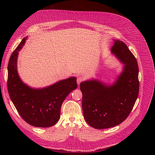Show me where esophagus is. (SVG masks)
I'll list each match as a JSON object with an SVG mask.
<instances>
[{
    "label": "esophagus",
    "instance_id": "34e87169",
    "mask_svg": "<svg viewBox=\"0 0 155 155\" xmlns=\"http://www.w3.org/2000/svg\"><path fill=\"white\" fill-rule=\"evenodd\" d=\"M84 80V78L82 77H78L77 78V84H80L82 81H83Z\"/></svg>",
    "mask_w": 155,
    "mask_h": 155
}]
</instances>
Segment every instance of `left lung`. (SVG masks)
I'll use <instances>...</instances> for the list:
<instances>
[{
    "label": "left lung",
    "mask_w": 155,
    "mask_h": 155,
    "mask_svg": "<svg viewBox=\"0 0 155 155\" xmlns=\"http://www.w3.org/2000/svg\"><path fill=\"white\" fill-rule=\"evenodd\" d=\"M112 51L124 64L116 82L110 86L94 80L80 83L83 116L87 123L95 129L110 128L124 121L139 94L136 58L121 40H115Z\"/></svg>",
    "instance_id": "8db88e82"
}]
</instances>
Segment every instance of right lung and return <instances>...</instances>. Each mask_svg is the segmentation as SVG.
<instances>
[{
    "instance_id": "right-lung-1",
    "label": "right lung",
    "mask_w": 155,
    "mask_h": 155,
    "mask_svg": "<svg viewBox=\"0 0 155 155\" xmlns=\"http://www.w3.org/2000/svg\"><path fill=\"white\" fill-rule=\"evenodd\" d=\"M24 38L12 53L8 64L7 87L10 97L19 115L28 124L48 127L59 120L62 104L77 87L75 77L61 80L43 89H32L19 78L16 61L18 51L25 44Z\"/></svg>"
}]
</instances>
